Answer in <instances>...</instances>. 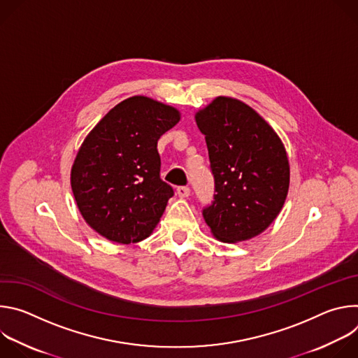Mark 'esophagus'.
Returning a JSON list of instances; mask_svg holds the SVG:
<instances>
[{"mask_svg": "<svg viewBox=\"0 0 358 358\" xmlns=\"http://www.w3.org/2000/svg\"><path fill=\"white\" fill-rule=\"evenodd\" d=\"M177 194L180 198H188L189 196V188L188 187H178Z\"/></svg>", "mask_w": 358, "mask_h": 358, "instance_id": "esophagus-1", "label": "esophagus"}]
</instances>
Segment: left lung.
<instances>
[{
    "label": "left lung",
    "instance_id": "8db88e82",
    "mask_svg": "<svg viewBox=\"0 0 358 358\" xmlns=\"http://www.w3.org/2000/svg\"><path fill=\"white\" fill-rule=\"evenodd\" d=\"M195 122L215 178L203 220L221 242L258 236L276 220L289 191L290 166L280 137L250 106L228 96L198 110Z\"/></svg>",
    "mask_w": 358,
    "mask_h": 358
}]
</instances>
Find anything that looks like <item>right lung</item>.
Instances as JSON below:
<instances>
[{"label":"right lung","instance_id":"1","mask_svg":"<svg viewBox=\"0 0 358 358\" xmlns=\"http://www.w3.org/2000/svg\"><path fill=\"white\" fill-rule=\"evenodd\" d=\"M180 119L173 106L131 96L86 136L71 170V187L83 220L99 235L129 245L155 231L174 195L160 178L157 141Z\"/></svg>","mask_w":358,"mask_h":358}]
</instances>
